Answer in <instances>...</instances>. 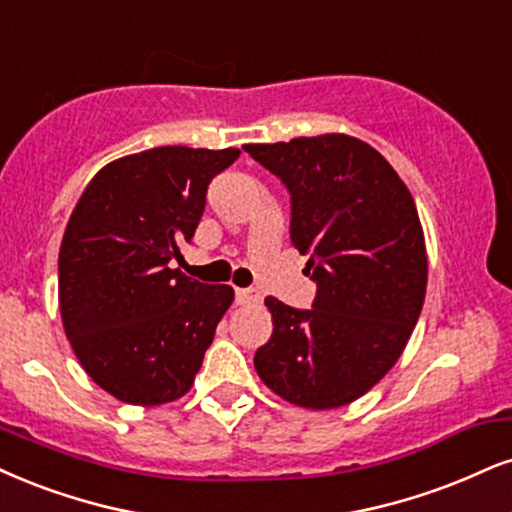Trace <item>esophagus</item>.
<instances>
[{
	"mask_svg": "<svg viewBox=\"0 0 512 512\" xmlns=\"http://www.w3.org/2000/svg\"><path fill=\"white\" fill-rule=\"evenodd\" d=\"M235 299L239 301V304H258V301H261V294L251 287L235 289Z\"/></svg>",
	"mask_w": 512,
	"mask_h": 512,
	"instance_id": "1",
	"label": "esophagus"
}]
</instances>
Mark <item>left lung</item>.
I'll use <instances>...</instances> for the list:
<instances>
[{
	"mask_svg": "<svg viewBox=\"0 0 512 512\" xmlns=\"http://www.w3.org/2000/svg\"><path fill=\"white\" fill-rule=\"evenodd\" d=\"M244 151L287 187L289 237L315 282L311 308L266 299L273 337L256 351V372L296 406H346L399 361L420 318L427 254L418 208L387 159L356 137Z\"/></svg>",
	"mask_w": 512,
	"mask_h": 512,
	"instance_id": "1",
	"label": "left lung"
}]
</instances>
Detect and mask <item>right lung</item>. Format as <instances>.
Wrapping results in <instances>:
<instances>
[{
    "label": "right lung",
    "mask_w": 512,
    "mask_h": 512,
    "mask_svg": "<svg viewBox=\"0 0 512 512\" xmlns=\"http://www.w3.org/2000/svg\"><path fill=\"white\" fill-rule=\"evenodd\" d=\"M237 159L156 147L109 163L82 192L59 251L61 318L82 368L116 399L159 406L192 387L235 292L170 266L211 180Z\"/></svg>",
    "instance_id": "add662e5"
}]
</instances>
